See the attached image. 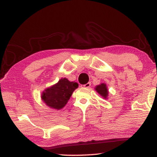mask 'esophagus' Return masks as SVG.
Listing matches in <instances>:
<instances>
[{
  "label": "esophagus",
  "instance_id": "1",
  "mask_svg": "<svg viewBox=\"0 0 157 157\" xmlns=\"http://www.w3.org/2000/svg\"><path fill=\"white\" fill-rule=\"evenodd\" d=\"M91 82H88V83L84 84V85H82V87H84V88H89L90 86H91Z\"/></svg>",
  "mask_w": 157,
  "mask_h": 157
}]
</instances>
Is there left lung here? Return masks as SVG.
I'll use <instances>...</instances> for the list:
<instances>
[{
	"mask_svg": "<svg viewBox=\"0 0 157 157\" xmlns=\"http://www.w3.org/2000/svg\"><path fill=\"white\" fill-rule=\"evenodd\" d=\"M95 90L100 94V96H102V98H104V99H107L109 95V90L107 84L105 83H101L99 85H97L95 87Z\"/></svg>",
	"mask_w": 157,
	"mask_h": 157,
	"instance_id": "left-lung-1",
	"label": "left lung"
}]
</instances>
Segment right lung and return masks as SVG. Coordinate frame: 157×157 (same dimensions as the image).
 <instances>
[{
    "mask_svg": "<svg viewBox=\"0 0 157 157\" xmlns=\"http://www.w3.org/2000/svg\"><path fill=\"white\" fill-rule=\"evenodd\" d=\"M78 87L77 82H70L66 78H62L57 83L48 87L42 92L41 100L50 108L62 109Z\"/></svg>",
    "mask_w": 157,
    "mask_h": 157,
    "instance_id": "obj_1",
    "label": "right lung"
}]
</instances>
